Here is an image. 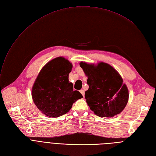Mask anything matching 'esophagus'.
Segmentation results:
<instances>
[{
    "mask_svg": "<svg viewBox=\"0 0 156 156\" xmlns=\"http://www.w3.org/2000/svg\"><path fill=\"white\" fill-rule=\"evenodd\" d=\"M80 92L81 94H82V95H83V96H84V93H84V91L83 90H80Z\"/></svg>",
    "mask_w": 156,
    "mask_h": 156,
    "instance_id": "obj_1",
    "label": "esophagus"
}]
</instances>
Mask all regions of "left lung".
I'll return each mask as SVG.
<instances>
[{"mask_svg":"<svg viewBox=\"0 0 156 156\" xmlns=\"http://www.w3.org/2000/svg\"><path fill=\"white\" fill-rule=\"evenodd\" d=\"M79 65L87 77L89 89L85 91V98L90 109L100 117L119 114L129 100L128 87L120 74L102 62L96 65L80 62Z\"/></svg>","mask_w":156,"mask_h":156,"instance_id":"obj_1","label":"left lung"}]
</instances>
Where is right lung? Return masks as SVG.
Here are the masks:
<instances>
[{
  "instance_id": "add662e5",
  "label": "right lung",
  "mask_w": 156,
  "mask_h": 156,
  "mask_svg": "<svg viewBox=\"0 0 156 156\" xmlns=\"http://www.w3.org/2000/svg\"><path fill=\"white\" fill-rule=\"evenodd\" d=\"M72 63L67 59L55 58L44 65L32 88L34 103L48 117H58L67 113L73 103L83 96L73 91L69 80Z\"/></svg>"
}]
</instances>
